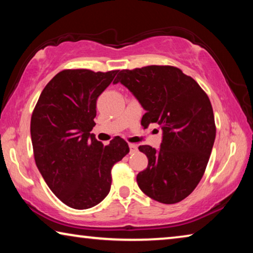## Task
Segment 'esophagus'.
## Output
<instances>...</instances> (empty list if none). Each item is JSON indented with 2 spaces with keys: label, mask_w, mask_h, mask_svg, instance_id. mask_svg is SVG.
<instances>
[{
  "label": "esophagus",
  "mask_w": 253,
  "mask_h": 253,
  "mask_svg": "<svg viewBox=\"0 0 253 253\" xmlns=\"http://www.w3.org/2000/svg\"><path fill=\"white\" fill-rule=\"evenodd\" d=\"M129 151L130 153H134V152L137 151V145L136 144H129Z\"/></svg>",
  "instance_id": "1"
}]
</instances>
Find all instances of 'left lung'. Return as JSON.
I'll list each match as a JSON object with an SVG mask.
<instances>
[{"instance_id": "left-lung-1", "label": "left lung", "mask_w": 253, "mask_h": 253, "mask_svg": "<svg viewBox=\"0 0 253 253\" xmlns=\"http://www.w3.org/2000/svg\"><path fill=\"white\" fill-rule=\"evenodd\" d=\"M120 82L138 100L142 125L158 124L160 148L142 145L147 168L137 174L139 189L162 204L188 197L202 180L214 145L216 127L211 101L199 84L173 66L151 65L120 71Z\"/></svg>"}]
</instances>
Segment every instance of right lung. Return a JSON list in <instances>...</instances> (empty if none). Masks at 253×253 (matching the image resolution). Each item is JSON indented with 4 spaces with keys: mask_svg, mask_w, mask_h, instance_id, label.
<instances>
[{
    "mask_svg": "<svg viewBox=\"0 0 253 253\" xmlns=\"http://www.w3.org/2000/svg\"><path fill=\"white\" fill-rule=\"evenodd\" d=\"M117 73L59 72L42 90L31 116L36 166L56 197L75 210H87L107 197L112 167L129 152L123 138L105 146L90 133L97 99Z\"/></svg>",
    "mask_w": 253,
    "mask_h": 253,
    "instance_id": "obj_1",
    "label": "right lung"
}]
</instances>
